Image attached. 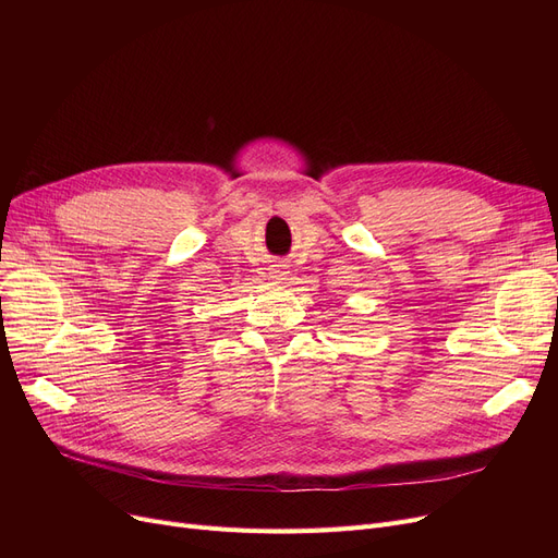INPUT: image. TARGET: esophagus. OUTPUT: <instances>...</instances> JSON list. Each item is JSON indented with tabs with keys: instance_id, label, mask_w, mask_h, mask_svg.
I'll list each match as a JSON object with an SVG mask.
<instances>
[{
	"instance_id": "34e87169",
	"label": "esophagus",
	"mask_w": 558,
	"mask_h": 558,
	"mask_svg": "<svg viewBox=\"0 0 558 558\" xmlns=\"http://www.w3.org/2000/svg\"><path fill=\"white\" fill-rule=\"evenodd\" d=\"M282 276H284V271H280V269H276V280H282Z\"/></svg>"
}]
</instances>
